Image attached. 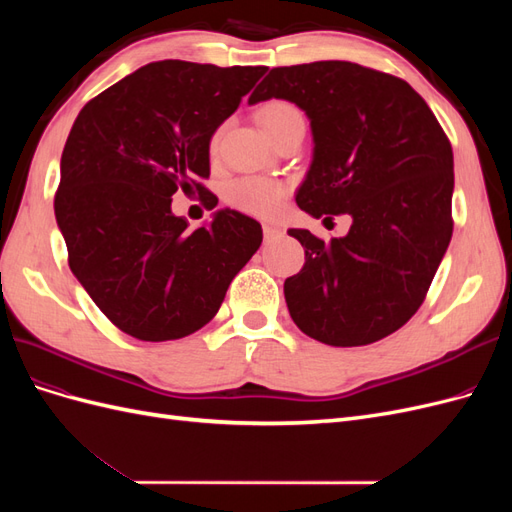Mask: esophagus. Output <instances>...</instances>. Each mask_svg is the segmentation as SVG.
<instances>
[{
    "label": "esophagus",
    "mask_w": 512,
    "mask_h": 512,
    "mask_svg": "<svg viewBox=\"0 0 512 512\" xmlns=\"http://www.w3.org/2000/svg\"><path fill=\"white\" fill-rule=\"evenodd\" d=\"M262 235H265V241H273V239H280L284 235V230L275 224H265L262 226Z\"/></svg>",
    "instance_id": "esophagus-1"
}]
</instances>
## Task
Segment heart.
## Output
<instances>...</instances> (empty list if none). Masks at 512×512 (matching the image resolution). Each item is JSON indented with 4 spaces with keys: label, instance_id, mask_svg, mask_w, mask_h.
Masks as SVG:
<instances>
[{
    "label": "heart",
    "instance_id": "b5f03b06",
    "mask_svg": "<svg viewBox=\"0 0 512 512\" xmlns=\"http://www.w3.org/2000/svg\"><path fill=\"white\" fill-rule=\"evenodd\" d=\"M258 121L262 123V128L269 136H275L277 132H282L290 126H299L305 119L303 113L297 106L286 100H271L258 111ZM220 136L215 134L211 141V151L218 149ZM288 188L284 183L267 179V177H243L230 185L228 190V200L232 207H237L239 211L258 215V218H273L282 211L284 200H286Z\"/></svg>",
    "mask_w": 512,
    "mask_h": 512
}]
</instances>
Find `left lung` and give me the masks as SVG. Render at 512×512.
Masks as SVG:
<instances>
[{"label": "left lung", "mask_w": 512, "mask_h": 512, "mask_svg": "<svg viewBox=\"0 0 512 512\" xmlns=\"http://www.w3.org/2000/svg\"><path fill=\"white\" fill-rule=\"evenodd\" d=\"M282 98L312 123L314 160L297 205L348 213L346 237L290 228L303 269L284 282L297 327L329 346H367L416 314L453 237V149L427 102L352 61L273 68L250 104Z\"/></svg>", "instance_id": "8db88e82"}]
</instances>
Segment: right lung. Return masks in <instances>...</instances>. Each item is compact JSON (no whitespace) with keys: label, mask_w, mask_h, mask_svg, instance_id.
Returning a JSON list of instances; mask_svg holds the SVG:
<instances>
[{"label":"right lung","mask_w":512,"mask_h":512,"mask_svg":"<svg viewBox=\"0 0 512 512\" xmlns=\"http://www.w3.org/2000/svg\"><path fill=\"white\" fill-rule=\"evenodd\" d=\"M265 66L153 61L89 100L61 153L55 218L76 280L117 329L143 342L192 335L262 243L247 215L222 209L188 228L177 190L218 205L209 143Z\"/></svg>","instance_id":"1"}]
</instances>
